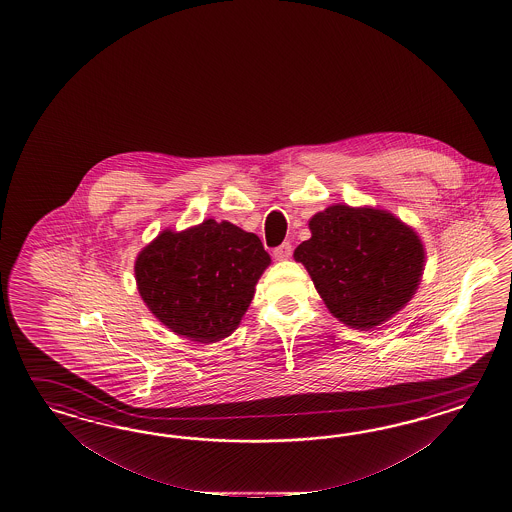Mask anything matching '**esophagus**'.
<instances>
[{"instance_id": "esophagus-1", "label": "esophagus", "mask_w": 512, "mask_h": 512, "mask_svg": "<svg viewBox=\"0 0 512 512\" xmlns=\"http://www.w3.org/2000/svg\"><path fill=\"white\" fill-rule=\"evenodd\" d=\"M291 255H293V246H291L289 242H283L281 246L274 249V257H276L278 261H287Z\"/></svg>"}]
</instances>
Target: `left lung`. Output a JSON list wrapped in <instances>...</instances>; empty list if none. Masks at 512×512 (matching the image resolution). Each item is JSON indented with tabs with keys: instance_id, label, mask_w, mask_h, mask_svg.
<instances>
[{
	"instance_id": "1",
	"label": "left lung",
	"mask_w": 512,
	"mask_h": 512,
	"mask_svg": "<svg viewBox=\"0 0 512 512\" xmlns=\"http://www.w3.org/2000/svg\"><path fill=\"white\" fill-rule=\"evenodd\" d=\"M310 231L295 261L343 325L372 330L417 293L426 251L419 233L388 210L332 204L311 217Z\"/></svg>"
}]
</instances>
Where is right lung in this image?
Segmentation results:
<instances>
[{
  "mask_svg": "<svg viewBox=\"0 0 512 512\" xmlns=\"http://www.w3.org/2000/svg\"><path fill=\"white\" fill-rule=\"evenodd\" d=\"M270 263L257 234L204 219L157 234L137 255L135 279L148 310L174 334L216 343L238 328Z\"/></svg>",
  "mask_w": 512,
  "mask_h": 512,
  "instance_id": "obj_1",
  "label": "right lung"
}]
</instances>
